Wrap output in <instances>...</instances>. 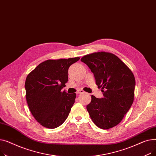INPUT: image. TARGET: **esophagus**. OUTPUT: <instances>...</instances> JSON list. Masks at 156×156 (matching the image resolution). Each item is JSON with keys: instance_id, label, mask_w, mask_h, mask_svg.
<instances>
[{"instance_id": "esophagus-1", "label": "esophagus", "mask_w": 156, "mask_h": 156, "mask_svg": "<svg viewBox=\"0 0 156 156\" xmlns=\"http://www.w3.org/2000/svg\"><path fill=\"white\" fill-rule=\"evenodd\" d=\"M83 92H84V91L83 90H79L78 91H77L76 94H77V95H79V94H81V93H83Z\"/></svg>"}]
</instances>
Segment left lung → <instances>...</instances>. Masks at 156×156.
<instances>
[{
  "instance_id": "1",
  "label": "left lung",
  "mask_w": 156,
  "mask_h": 156,
  "mask_svg": "<svg viewBox=\"0 0 156 156\" xmlns=\"http://www.w3.org/2000/svg\"><path fill=\"white\" fill-rule=\"evenodd\" d=\"M94 75L103 98L92 95L87 109L97 126L105 129L118 125L132 106L135 94V79L133 73L118 57L105 52L83 56Z\"/></svg>"
}]
</instances>
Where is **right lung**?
<instances>
[{"label":"right lung","instance_id":"right-lung-1","mask_svg":"<svg viewBox=\"0 0 156 156\" xmlns=\"http://www.w3.org/2000/svg\"><path fill=\"white\" fill-rule=\"evenodd\" d=\"M80 57L47 60L38 64L26 79V99L32 115L47 128H55L68 118L76 94L61 92L68 80L70 66Z\"/></svg>","mask_w":156,"mask_h":156}]
</instances>
